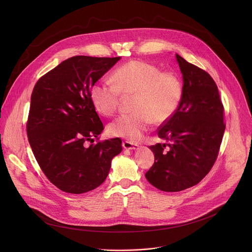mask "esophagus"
Here are the masks:
<instances>
[{"mask_svg":"<svg viewBox=\"0 0 252 252\" xmlns=\"http://www.w3.org/2000/svg\"><path fill=\"white\" fill-rule=\"evenodd\" d=\"M122 146H123L125 149H138V148H139V144L131 143V142H129V141H124V142L122 143Z\"/></svg>","mask_w":252,"mask_h":252,"instance_id":"1","label":"esophagus"}]
</instances>
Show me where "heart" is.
Segmentation results:
<instances>
[{
  "instance_id": "obj_1",
  "label": "heart",
  "mask_w": 252,
  "mask_h": 252,
  "mask_svg": "<svg viewBox=\"0 0 252 252\" xmlns=\"http://www.w3.org/2000/svg\"><path fill=\"white\" fill-rule=\"evenodd\" d=\"M111 81L100 79L90 88V98L103 115L113 114L121 95L132 96L134 112L121 114L108 125L114 137L139 141L152 122L161 125L177 112L183 96L180 76L141 60H131L114 70Z\"/></svg>"
}]
</instances>
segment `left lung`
I'll return each mask as SVG.
<instances>
[{"label":"left lung","instance_id":"left-lung-1","mask_svg":"<svg viewBox=\"0 0 252 252\" xmlns=\"http://www.w3.org/2000/svg\"><path fill=\"white\" fill-rule=\"evenodd\" d=\"M176 58L183 77L182 100L175 115L158 129L159 138L168 144L149 146L155 160L145 174L149 183L165 192L192 187L209 174L225 131L224 108L213 77L179 54Z\"/></svg>","mask_w":252,"mask_h":252}]
</instances>
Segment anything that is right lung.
Instances as JSON below:
<instances>
[{
    "mask_svg": "<svg viewBox=\"0 0 252 252\" xmlns=\"http://www.w3.org/2000/svg\"><path fill=\"white\" fill-rule=\"evenodd\" d=\"M120 57L73 56L42 75L34 87L27 135L36 162L60 190L81 194L100 186L111 159L122 150L119 138L94 142L104 125L90 88Z\"/></svg>",
    "mask_w": 252,
    "mask_h": 252,
    "instance_id": "right-lung-1",
    "label": "right lung"
}]
</instances>
